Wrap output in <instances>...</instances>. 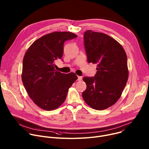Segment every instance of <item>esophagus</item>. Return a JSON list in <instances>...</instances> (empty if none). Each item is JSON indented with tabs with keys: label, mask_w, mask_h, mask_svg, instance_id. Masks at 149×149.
<instances>
[{
	"label": "esophagus",
	"mask_w": 149,
	"mask_h": 149,
	"mask_svg": "<svg viewBox=\"0 0 149 149\" xmlns=\"http://www.w3.org/2000/svg\"><path fill=\"white\" fill-rule=\"evenodd\" d=\"M81 79H82V77H81V76H78L77 80H78L79 81H80V80H81Z\"/></svg>",
	"instance_id": "esophagus-1"
}]
</instances>
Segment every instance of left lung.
I'll list each match as a JSON object with an SVG mask.
<instances>
[{
    "label": "left lung",
    "mask_w": 149,
    "mask_h": 149,
    "mask_svg": "<svg viewBox=\"0 0 149 149\" xmlns=\"http://www.w3.org/2000/svg\"><path fill=\"white\" fill-rule=\"evenodd\" d=\"M84 46L88 62L97 64V72L93 77L83 78L86 89L82 96L91 108L103 110L115 104L126 85L127 55L116 40L91 30L84 33Z\"/></svg>",
    "instance_id": "8db88e82"
}]
</instances>
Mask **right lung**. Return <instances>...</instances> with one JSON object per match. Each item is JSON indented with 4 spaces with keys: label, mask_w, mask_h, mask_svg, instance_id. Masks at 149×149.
<instances>
[{
    "label": "right lung",
    "mask_w": 149,
    "mask_h": 149,
    "mask_svg": "<svg viewBox=\"0 0 149 149\" xmlns=\"http://www.w3.org/2000/svg\"><path fill=\"white\" fill-rule=\"evenodd\" d=\"M77 37L70 32L50 33L33 42L24 56L23 84L33 102L44 110L59 107L77 79L74 73L65 74L56 71L54 64L56 60L62 57L64 42Z\"/></svg>",
    "instance_id": "obj_1"
}]
</instances>
